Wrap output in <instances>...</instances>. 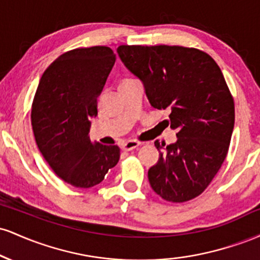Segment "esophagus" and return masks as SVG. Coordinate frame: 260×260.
Wrapping results in <instances>:
<instances>
[{"label": "esophagus", "mask_w": 260, "mask_h": 260, "mask_svg": "<svg viewBox=\"0 0 260 260\" xmlns=\"http://www.w3.org/2000/svg\"><path fill=\"white\" fill-rule=\"evenodd\" d=\"M140 145L139 142H137V140H127V142L123 143V145H122V149H123L124 151H131L133 150V149H137Z\"/></svg>", "instance_id": "obj_1"}]
</instances>
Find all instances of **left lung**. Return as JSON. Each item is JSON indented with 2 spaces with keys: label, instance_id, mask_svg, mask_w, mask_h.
I'll use <instances>...</instances> for the list:
<instances>
[{
  "label": "left lung",
  "instance_id": "8db88e82",
  "mask_svg": "<svg viewBox=\"0 0 260 260\" xmlns=\"http://www.w3.org/2000/svg\"><path fill=\"white\" fill-rule=\"evenodd\" d=\"M117 53L177 131L172 144L155 142L160 154L148 171L151 188L169 202L196 198L221 168L234 131V99L221 70L208 53L183 46L121 45Z\"/></svg>",
  "mask_w": 260,
  "mask_h": 260
}]
</instances>
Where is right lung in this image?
<instances>
[{"label":"right lung","instance_id":"add662e5","mask_svg":"<svg viewBox=\"0 0 260 260\" xmlns=\"http://www.w3.org/2000/svg\"><path fill=\"white\" fill-rule=\"evenodd\" d=\"M115 61L107 46L68 51L49 66L35 92L31 124L38 147L53 172L74 187L96 186L120 160L117 145L89 138L98 96Z\"/></svg>","mask_w":260,"mask_h":260}]
</instances>
